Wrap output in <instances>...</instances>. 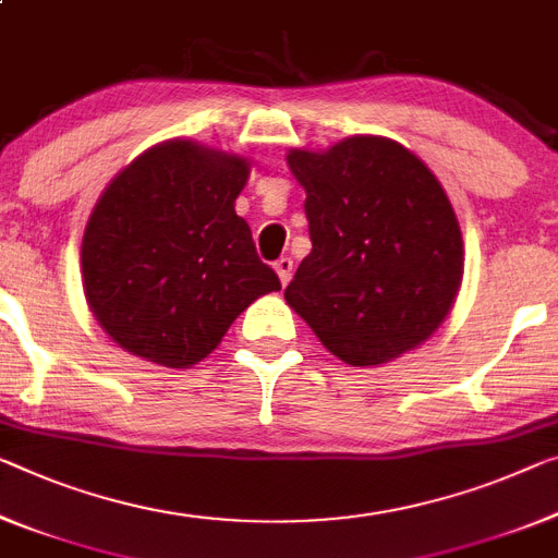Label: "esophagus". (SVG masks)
Instances as JSON below:
<instances>
[{
    "mask_svg": "<svg viewBox=\"0 0 558 558\" xmlns=\"http://www.w3.org/2000/svg\"><path fill=\"white\" fill-rule=\"evenodd\" d=\"M274 269H277V274H279L281 287H287L289 279H291V271H294V262H291L289 256H281V259L274 262Z\"/></svg>",
    "mask_w": 558,
    "mask_h": 558,
    "instance_id": "obj_1",
    "label": "esophagus"
}]
</instances>
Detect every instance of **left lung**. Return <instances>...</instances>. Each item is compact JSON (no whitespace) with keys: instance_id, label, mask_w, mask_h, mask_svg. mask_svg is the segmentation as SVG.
Here are the masks:
<instances>
[{"instance_id":"8db88e82","label":"left lung","mask_w":558,"mask_h":558,"mask_svg":"<svg viewBox=\"0 0 558 558\" xmlns=\"http://www.w3.org/2000/svg\"><path fill=\"white\" fill-rule=\"evenodd\" d=\"M312 252L284 291L333 356L379 366L441 327L464 277V242L439 179L387 136L291 149Z\"/></svg>"}]
</instances>
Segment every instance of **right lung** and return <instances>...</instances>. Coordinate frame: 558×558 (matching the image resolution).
I'll return each instance as SVG.
<instances>
[{
    "label": "right lung",
    "mask_w": 558,
    "mask_h": 558,
    "mask_svg": "<svg viewBox=\"0 0 558 558\" xmlns=\"http://www.w3.org/2000/svg\"><path fill=\"white\" fill-rule=\"evenodd\" d=\"M250 161L190 140L140 154L111 179L82 239L94 319L147 362L186 368L279 277L234 211Z\"/></svg>",
    "instance_id": "add662e5"
}]
</instances>
